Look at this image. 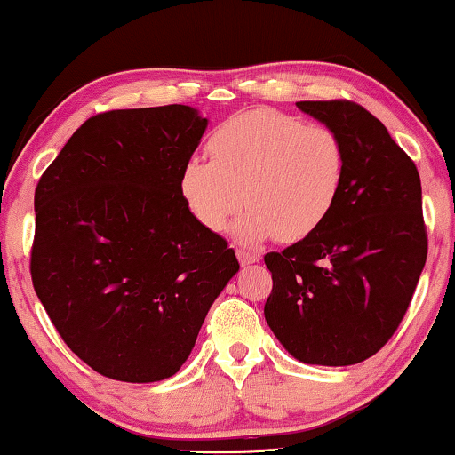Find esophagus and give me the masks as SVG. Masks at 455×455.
Listing matches in <instances>:
<instances>
[{
	"mask_svg": "<svg viewBox=\"0 0 455 455\" xmlns=\"http://www.w3.org/2000/svg\"><path fill=\"white\" fill-rule=\"evenodd\" d=\"M236 257H239L241 266H251V263H257L261 259L259 253H255V251H247V249H236Z\"/></svg>",
	"mask_w": 455,
	"mask_h": 455,
	"instance_id": "1",
	"label": "esophagus"
}]
</instances>
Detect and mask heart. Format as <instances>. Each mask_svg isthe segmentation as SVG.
<instances>
[{
    "instance_id": "heart-1",
    "label": "heart",
    "mask_w": 455,
    "mask_h": 455,
    "mask_svg": "<svg viewBox=\"0 0 455 455\" xmlns=\"http://www.w3.org/2000/svg\"><path fill=\"white\" fill-rule=\"evenodd\" d=\"M210 159H189L180 189L202 227L219 233L230 216L235 236L249 245L275 236L307 239L329 219L345 184L347 153L333 128L304 124L274 108L235 114L214 128Z\"/></svg>"
}]
</instances>
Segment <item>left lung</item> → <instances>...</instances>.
<instances>
[{"instance_id":"1","label":"left lung","mask_w":455,"mask_h":455,"mask_svg":"<svg viewBox=\"0 0 455 455\" xmlns=\"http://www.w3.org/2000/svg\"><path fill=\"white\" fill-rule=\"evenodd\" d=\"M296 106L341 137L347 172L329 219L266 255L274 288L263 315L298 362L354 365L395 335L425 267L421 178L365 108L349 100Z\"/></svg>"}]
</instances>
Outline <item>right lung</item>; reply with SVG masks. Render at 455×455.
Returning <instances> with one entry per match:
<instances>
[{
    "label": "right lung",
    "mask_w": 455,
    "mask_h": 455,
    "mask_svg": "<svg viewBox=\"0 0 455 455\" xmlns=\"http://www.w3.org/2000/svg\"><path fill=\"white\" fill-rule=\"evenodd\" d=\"M206 126L181 104L98 114L38 181L34 290L67 347L101 376H173L239 271L180 189Z\"/></svg>",
    "instance_id": "right-lung-1"
}]
</instances>
